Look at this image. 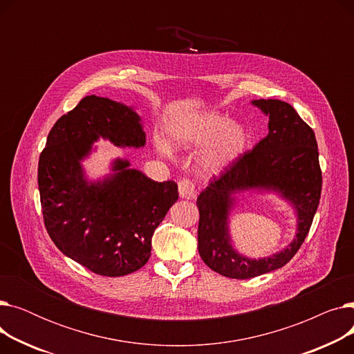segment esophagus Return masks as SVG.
<instances>
[{
  "mask_svg": "<svg viewBox=\"0 0 354 354\" xmlns=\"http://www.w3.org/2000/svg\"><path fill=\"white\" fill-rule=\"evenodd\" d=\"M178 189H179V195L180 198L185 199H194L195 198V185L192 180L189 179H180L178 183Z\"/></svg>",
  "mask_w": 354,
  "mask_h": 354,
  "instance_id": "34e87169",
  "label": "esophagus"
}]
</instances>
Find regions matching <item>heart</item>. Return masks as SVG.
<instances>
[{"label": "heart", "instance_id": "1", "mask_svg": "<svg viewBox=\"0 0 354 354\" xmlns=\"http://www.w3.org/2000/svg\"><path fill=\"white\" fill-rule=\"evenodd\" d=\"M174 139L183 147L208 146L201 158V167L208 174H221L244 155L250 133L244 124L209 111L179 123L174 129ZM156 147L165 156L172 153L163 140H159Z\"/></svg>", "mask_w": 354, "mask_h": 354}]
</instances>
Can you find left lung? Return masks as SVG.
Here are the masks:
<instances>
[{"instance_id": "8db88e82", "label": "left lung", "mask_w": 354, "mask_h": 354, "mask_svg": "<svg viewBox=\"0 0 354 354\" xmlns=\"http://www.w3.org/2000/svg\"><path fill=\"white\" fill-rule=\"evenodd\" d=\"M251 103L268 116L267 138L219 178H214L196 199L199 255L211 270L236 280L284 267L304 243L322 195L319 147L313 129L286 102L259 99ZM255 190L280 194L297 215L292 243L284 250L258 260L239 254L229 234L234 195Z\"/></svg>"}]
</instances>
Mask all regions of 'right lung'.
<instances>
[{"label":"right lung","instance_id":"obj_1","mask_svg":"<svg viewBox=\"0 0 354 354\" xmlns=\"http://www.w3.org/2000/svg\"><path fill=\"white\" fill-rule=\"evenodd\" d=\"M99 139L143 147L142 118L123 103L86 96L55 122L39 160L41 209L64 255L95 274L122 277L147 263L153 232L178 201V185L155 182L120 158L111 162V174L88 180L82 160Z\"/></svg>","mask_w":354,"mask_h":354}]
</instances>
